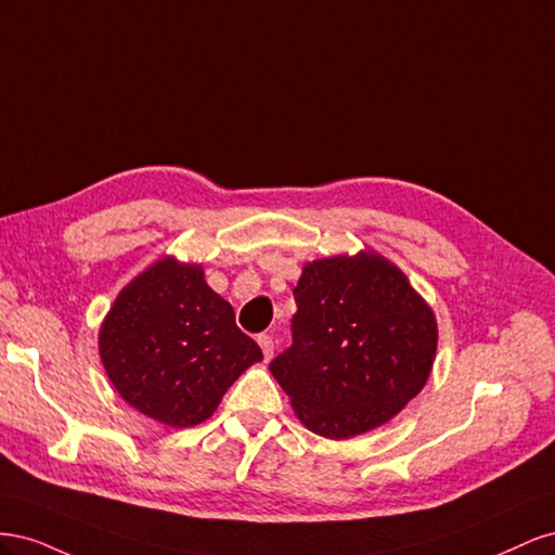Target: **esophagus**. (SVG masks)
<instances>
[{"label": "esophagus", "mask_w": 555, "mask_h": 555, "mask_svg": "<svg viewBox=\"0 0 555 555\" xmlns=\"http://www.w3.org/2000/svg\"><path fill=\"white\" fill-rule=\"evenodd\" d=\"M259 347L263 351V359L271 361L273 359V351H275V343L271 335H259Z\"/></svg>", "instance_id": "esophagus-1"}]
</instances>
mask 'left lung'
<instances>
[{"mask_svg":"<svg viewBox=\"0 0 555 555\" xmlns=\"http://www.w3.org/2000/svg\"><path fill=\"white\" fill-rule=\"evenodd\" d=\"M294 298V343L271 373L308 430L349 440L424 389L438 319L393 261L375 249L308 261Z\"/></svg>","mask_w":555,"mask_h":555,"instance_id":"1","label":"left lung"}]
</instances>
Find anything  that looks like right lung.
I'll use <instances>...</instances> for the list:
<instances>
[{
	"instance_id": "obj_1",
	"label": "right lung",
	"mask_w": 555,
	"mask_h": 555,
	"mask_svg": "<svg viewBox=\"0 0 555 555\" xmlns=\"http://www.w3.org/2000/svg\"><path fill=\"white\" fill-rule=\"evenodd\" d=\"M99 357L127 405L171 428L212 416L229 386L263 359L215 294L204 266L162 257L117 294Z\"/></svg>"
}]
</instances>
